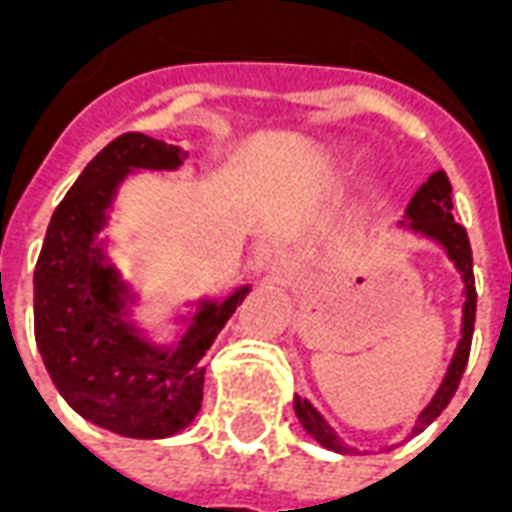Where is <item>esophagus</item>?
I'll return each instance as SVG.
<instances>
[{
	"instance_id": "obj_1",
	"label": "esophagus",
	"mask_w": 512,
	"mask_h": 512,
	"mask_svg": "<svg viewBox=\"0 0 512 512\" xmlns=\"http://www.w3.org/2000/svg\"><path fill=\"white\" fill-rule=\"evenodd\" d=\"M266 274L279 285H290L296 277V263L288 255H274L266 260Z\"/></svg>"
}]
</instances>
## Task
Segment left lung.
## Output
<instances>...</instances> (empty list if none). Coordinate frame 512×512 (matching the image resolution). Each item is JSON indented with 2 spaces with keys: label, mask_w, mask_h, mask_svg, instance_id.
<instances>
[{
  "label": "left lung",
  "mask_w": 512,
  "mask_h": 512,
  "mask_svg": "<svg viewBox=\"0 0 512 512\" xmlns=\"http://www.w3.org/2000/svg\"><path fill=\"white\" fill-rule=\"evenodd\" d=\"M403 230L419 235V238H428L433 244H439L444 249V255L450 257V263L455 271L461 274L463 282V318H461V340L455 345V354L452 362L444 373V381L436 389V395L430 397V403L419 411L417 425L411 428V436H417L422 430L428 428L433 419L439 417L444 408L450 406L455 389L461 384L463 370L469 362V348H472V332H474V312H477V293H474V274H472V246L466 238V230L461 224L452 219V186L450 178L444 172H433L417 194L411 197L406 208V222H400ZM293 408H296V417H299L301 428L310 433L312 439L318 441L321 447L340 455H351L356 447L345 444L337 430L323 419L318 408L312 406L307 397H293Z\"/></svg>",
  "instance_id": "1"
}]
</instances>
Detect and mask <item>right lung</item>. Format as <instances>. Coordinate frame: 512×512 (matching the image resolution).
I'll use <instances>...</instances> for the list:
<instances>
[{
    "label": "right lung",
    "mask_w": 512,
    "mask_h": 512,
    "mask_svg": "<svg viewBox=\"0 0 512 512\" xmlns=\"http://www.w3.org/2000/svg\"><path fill=\"white\" fill-rule=\"evenodd\" d=\"M186 156L153 136H117L57 205L35 266V343L51 381L76 414L128 439H167L194 422L202 359L252 290L200 299L167 345L131 318L136 293L101 238L109 208L131 172H172Z\"/></svg>",
    "instance_id": "right-lung-1"
}]
</instances>
